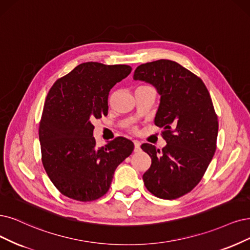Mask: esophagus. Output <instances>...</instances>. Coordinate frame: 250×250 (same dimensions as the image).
Segmentation results:
<instances>
[{"label":"esophagus","instance_id":"34e87169","mask_svg":"<svg viewBox=\"0 0 250 250\" xmlns=\"http://www.w3.org/2000/svg\"><path fill=\"white\" fill-rule=\"evenodd\" d=\"M134 151L135 152H139L141 150L140 148V142L139 141H134Z\"/></svg>","mask_w":250,"mask_h":250}]
</instances>
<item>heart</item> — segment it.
<instances>
[{
  "instance_id": "b5f03b06",
  "label": "heart",
  "mask_w": 250,
  "mask_h": 250,
  "mask_svg": "<svg viewBox=\"0 0 250 250\" xmlns=\"http://www.w3.org/2000/svg\"><path fill=\"white\" fill-rule=\"evenodd\" d=\"M133 131H136V128H133Z\"/></svg>"
}]
</instances>
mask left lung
<instances>
[{
	"instance_id": "1",
	"label": "left lung",
	"mask_w": 250,
	"mask_h": 250,
	"mask_svg": "<svg viewBox=\"0 0 250 250\" xmlns=\"http://www.w3.org/2000/svg\"><path fill=\"white\" fill-rule=\"evenodd\" d=\"M134 79L151 83L161 95L154 125L163 127L167 142L162 150L141 145L151 158L144 184L155 197L178 199L198 186L216 150L218 120L213 103L202 79L176 62L142 63Z\"/></svg>"
}]
</instances>
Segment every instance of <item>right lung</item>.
<instances>
[{"instance_id": "obj_1", "label": "right lung", "mask_w": 250, "mask_h": 250, "mask_svg": "<svg viewBox=\"0 0 250 250\" xmlns=\"http://www.w3.org/2000/svg\"><path fill=\"white\" fill-rule=\"evenodd\" d=\"M127 64L80 63L53 83L39 125L43 167L61 193L91 202L109 190L117 166L134 150V143L117 137L97 146L95 119L108 114L110 89L131 73Z\"/></svg>"}]
</instances>
